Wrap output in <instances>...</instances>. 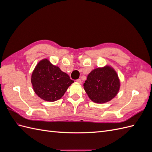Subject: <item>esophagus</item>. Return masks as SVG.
Instances as JSON below:
<instances>
[{"instance_id": "1", "label": "esophagus", "mask_w": 152, "mask_h": 152, "mask_svg": "<svg viewBox=\"0 0 152 152\" xmlns=\"http://www.w3.org/2000/svg\"><path fill=\"white\" fill-rule=\"evenodd\" d=\"M76 81L78 82V83H80V84H81V83H82V80H81V79H77Z\"/></svg>"}]
</instances>
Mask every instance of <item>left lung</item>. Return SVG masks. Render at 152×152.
Segmentation results:
<instances>
[{"mask_svg": "<svg viewBox=\"0 0 152 152\" xmlns=\"http://www.w3.org/2000/svg\"><path fill=\"white\" fill-rule=\"evenodd\" d=\"M89 98L97 103L112 99L120 88V81L113 69L110 66L98 68L89 73L84 84Z\"/></svg>", "mask_w": 152, "mask_h": 152, "instance_id": "8db88e82", "label": "left lung"}]
</instances>
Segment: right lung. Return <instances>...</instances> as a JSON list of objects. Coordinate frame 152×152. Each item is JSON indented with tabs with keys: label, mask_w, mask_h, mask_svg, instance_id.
I'll return each mask as SVG.
<instances>
[{
	"label": "right lung",
	"mask_w": 152,
	"mask_h": 152,
	"mask_svg": "<svg viewBox=\"0 0 152 152\" xmlns=\"http://www.w3.org/2000/svg\"><path fill=\"white\" fill-rule=\"evenodd\" d=\"M31 81L35 93L48 102L60 99L73 82L68 74L47 59L37 64L32 73Z\"/></svg>",
	"instance_id": "add662e5"
}]
</instances>
